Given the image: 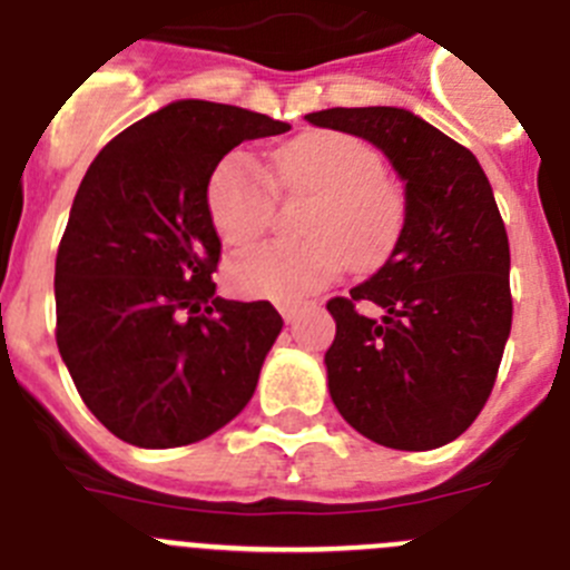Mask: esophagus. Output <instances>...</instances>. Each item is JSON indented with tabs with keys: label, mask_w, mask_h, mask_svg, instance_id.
I'll return each instance as SVG.
<instances>
[{
	"label": "esophagus",
	"mask_w": 570,
	"mask_h": 570,
	"mask_svg": "<svg viewBox=\"0 0 570 570\" xmlns=\"http://www.w3.org/2000/svg\"><path fill=\"white\" fill-rule=\"evenodd\" d=\"M279 313H282V320H285L291 325V322H296V316H299V307L291 305V302H282Z\"/></svg>",
	"instance_id": "obj_1"
}]
</instances>
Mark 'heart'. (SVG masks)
<instances>
[{
	"label": "heart",
	"mask_w": 570,
	"mask_h": 570,
	"mask_svg": "<svg viewBox=\"0 0 570 570\" xmlns=\"http://www.w3.org/2000/svg\"><path fill=\"white\" fill-rule=\"evenodd\" d=\"M381 155L344 132H311L276 149L274 180L288 195L316 191L302 217L299 243H265L232 259L228 279L245 296L296 302L325 288L353 268H373L393 250L404 226V197L381 175ZM206 206L217 237L248 245L268 232L276 217L271 177L245 153L214 166Z\"/></svg>",
	"instance_id": "obj_1"
}]
</instances>
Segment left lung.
Here are the masks:
<instances>
[{"mask_svg": "<svg viewBox=\"0 0 570 570\" xmlns=\"http://www.w3.org/2000/svg\"><path fill=\"white\" fill-rule=\"evenodd\" d=\"M305 118L379 146L406 200L387 263L327 302L333 404L381 446H443L492 395L511 331L509 237L489 177L466 146L406 109L333 107ZM362 304L385 316L364 317Z\"/></svg>", "mask_w": 570, "mask_h": 570, "instance_id": "left-lung-1", "label": "left lung"}]
</instances>
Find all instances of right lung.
I'll use <instances>...</instances> for the list:
<instances>
[{
  "label": "right lung",
  "mask_w": 570,
  "mask_h": 570,
  "mask_svg": "<svg viewBox=\"0 0 570 570\" xmlns=\"http://www.w3.org/2000/svg\"><path fill=\"white\" fill-rule=\"evenodd\" d=\"M288 124L177 101L115 135L83 175L56 257V344L87 410L144 449L186 446L243 412L282 316L214 296V166Z\"/></svg>",
  "instance_id": "1"
}]
</instances>
